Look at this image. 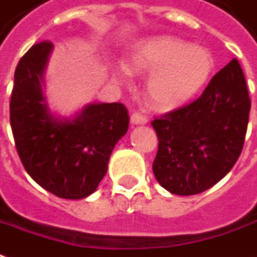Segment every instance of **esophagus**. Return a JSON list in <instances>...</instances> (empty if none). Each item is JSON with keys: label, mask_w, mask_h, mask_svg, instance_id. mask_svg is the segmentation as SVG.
<instances>
[{"label": "esophagus", "mask_w": 257, "mask_h": 257, "mask_svg": "<svg viewBox=\"0 0 257 257\" xmlns=\"http://www.w3.org/2000/svg\"><path fill=\"white\" fill-rule=\"evenodd\" d=\"M130 121L132 124H146L147 123V116L143 114V113H139V111H134L130 117Z\"/></svg>", "instance_id": "esophagus-1"}]
</instances>
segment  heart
<instances>
[{
    "label": "heart",
    "mask_w": 257,
    "mask_h": 257,
    "mask_svg": "<svg viewBox=\"0 0 257 257\" xmlns=\"http://www.w3.org/2000/svg\"><path fill=\"white\" fill-rule=\"evenodd\" d=\"M130 68L140 75H150L146 94L156 108L170 110L189 100L204 86L212 70L208 51L191 46L173 36H158L136 46ZM130 75L121 66L117 77L125 80Z\"/></svg>",
    "instance_id": "heart-1"
}]
</instances>
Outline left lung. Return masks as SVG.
Segmentation results:
<instances>
[{"label": "left lung", "instance_id": "8db88e82", "mask_svg": "<svg viewBox=\"0 0 257 257\" xmlns=\"http://www.w3.org/2000/svg\"><path fill=\"white\" fill-rule=\"evenodd\" d=\"M249 113L245 75L232 59L198 99L154 117L153 171L160 185L171 194L195 195L221 181L243 150Z\"/></svg>", "mask_w": 257, "mask_h": 257}]
</instances>
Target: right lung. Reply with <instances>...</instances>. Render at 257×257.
Here are the masks:
<instances>
[{
  "label": "right lung",
  "instance_id": "obj_1",
  "mask_svg": "<svg viewBox=\"0 0 257 257\" xmlns=\"http://www.w3.org/2000/svg\"><path fill=\"white\" fill-rule=\"evenodd\" d=\"M52 42L35 44L15 69L10 121L15 147L31 178L51 194L80 199L96 191L110 154L128 128L121 103L84 108L73 121H58L48 111L41 80Z\"/></svg>",
  "mask_w": 257,
  "mask_h": 257
}]
</instances>
